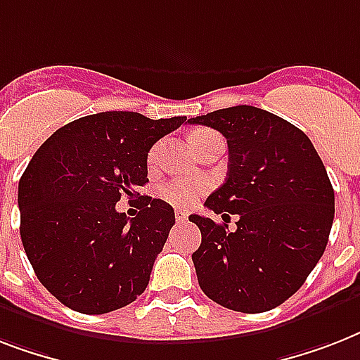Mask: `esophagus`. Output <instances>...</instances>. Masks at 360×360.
<instances>
[{
    "mask_svg": "<svg viewBox=\"0 0 360 360\" xmlns=\"http://www.w3.org/2000/svg\"><path fill=\"white\" fill-rule=\"evenodd\" d=\"M186 219H188L186 211H183V209H175V220H177V222H186Z\"/></svg>",
    "mask_w": 360,
    "mask_h": 360,
    "instance_id": "1",
    "label": "esophagus"
}]
</instances>
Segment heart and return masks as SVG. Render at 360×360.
Instances as JSON below:
<instances>
[{"label": "heart", "instance_id": "1", "mask_svg": "<svg viewBox=\"0 0 360 360\" xmlns=\"http://www.w3.org/2000/svg\"><path fill=\"white\" fill-rule=\"evenodd\" d=\"M213 130L207 129H198L194 132H191L188 136V141H191L192 147L200 146L202 141L213 138ZM158 157V146H155L147 155V160L149 164H155ZM207 191V183L203 179H174L164 183L160 188H158V196L162 198L164 202L172 203V205H177V207H191L198 202V198L202 196L203 192Z\"/></svg>", "mask_w": 360, "mask_h": 360}]
</instances>
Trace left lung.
<instances>
[{
  "mask_svg": "<svg viewBox=\"0 0 360 360\" xmlns=\"http://www.w3.org/2000/svg\"><path fill=\"white\" fill-rule=\"evenodd\" d=\"M188 123L228 140L224 185L205 207L237 214V230L191 214L202 231L192 262L211 301L245 314L273 310L295 293L323 256L335 219V191L301 129L256 106H231Z\"/></svg>",
  "mask_w": 360,
  "mask_h": 360,
  "instance_id": "8db88e82",
  "label": "left lung"
}]
</instances>
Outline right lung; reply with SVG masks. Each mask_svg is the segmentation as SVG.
<instances>
[{
  "label": "right lung",
  "mask_w": 360,
  "mask_h": 360,
  "mask_svg": "<svg viewBox=\"0 0 360 360\" xmlns=\"http://www.w3.org/2000/svg\"><path fill=\"white\" fill-rule=\"evenodd\" d=\"M185 121L101 112L70 121L37 149L18 183L20 237L37 278L65 307L106 314L146 291L174 209L141 196L127 219L115 203L140 194L149 149Z\"/></svg>",
  "instance_id": "add662e5"
}]
</instances>
